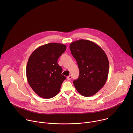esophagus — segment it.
I'll list each match as a JSON object with an SVG mask.
<instances>
[{
  "label": "esophagus",
  "mask_w": 133,
  "mask_h": 133,
  "mask_svg": "<svg viewBox=\"0 0 133 133\" xmlns=\"http://www.w3.org/2000/svg\"><path fill=\"white\" fill-rule=\"evenodd\" d=\"M67 78L68 80H70V79H71V76L70 75H69V76H68L67 77Z\"/></svg>",
  "instance_id": "esophagus-1"
}]
</instances>
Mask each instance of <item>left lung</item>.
Wrapping results in <instances>:
<instances>
[{
    "instance_id": "8db88e82",
    "label": "left lung",
    "mask_w": 133,
    "mask_h": 133,
    "mask_svg": "<svg viewBox=\"0 0 133 133\" xmlns=\"http://www.w3.org/2000/svg\"><path fill=\"white\" fill-rule=\"evenodd\" d=\"M79 69V78L74 85L85 97L96 94L105 84L109 72V62L104 50L90 41L80 39L69 46Z\"/></svg>"
}]
</instances>
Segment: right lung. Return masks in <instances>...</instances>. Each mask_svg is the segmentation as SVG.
<instances>
[{
	"mask_svg": "<svg viewBox=\"0 0 133 133\" xmlns=\"http://www.w3.org/2000/svg\"><path fill=\"white\" fill-rule=\"evenodd\" d=\"M66 46L59 43H49L36 49L29 57L27 67V81L39 96L51 98L57 95L66 77L57 63L58 58L65 51Z\"/></svg>",
	"mask_w": 133,
	"mask_h": 133,
	"instance_id": "right-lung-1",
	"label": "right lung"
}]
</instances>
